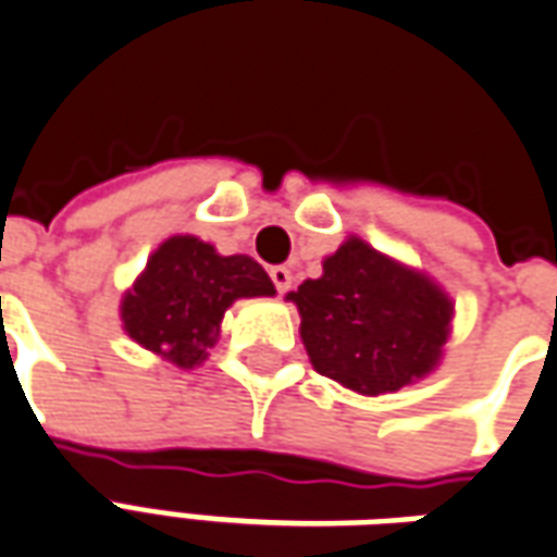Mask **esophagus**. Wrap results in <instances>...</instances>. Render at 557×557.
I'll use <instances>...</instances> for the list:
<instances>
[{
  "label": "esophagus",
  "instance_id": "obj_1",
  "mask_svg": "<svg viewBox=\"0 0 557 557\" xmlns=\"http://www.w3.org/2000/svg\"><path fill=\"white\" fill-rule=\"evenodd\" d=\"M270 278H273L278 294H287V290H290V282H294V275H290L287 267H270Z\"/></svg>",
  "mask_w": 557,
  "mask_h": 557
}]
</instances>
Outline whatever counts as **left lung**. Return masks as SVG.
<instances>
[{
    "label": "left lung",
    "instance_id": "obj_1",
    "mask_svg": "<svg viewBox=\"0 0 557 557\" xmlns=\"http://www.w3.org/2000/svg\"><path fill=\"white\" fill-rule=\"evenodd\" d=\"M290 299L311 364L362 395L397 392L424 376L440 362L454 311L430 278L356 237Z\"/></svg>",
    "mask_w": 557,
    "mask_h": 557
}]
</instances>
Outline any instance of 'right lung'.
Wrapping results in <instances>:
<instances>
[{"label":"right lung","instance_id":"obj_1","mask_svg":"<svg viewBox=\"0 0 557 557\" xmlns=\"http://www.w3.org/2000/svg\"><path fill=\"white\" fill-rule=\"evenodd\" d=\"M273 294L270 275L246 255L222 258L210 243L172 237L150 255L148 270L121 302V318L145 350L193 368L205 362L234 299Z\"/></svg>","mask_w":557,"mask_h":557}]
</instances>
